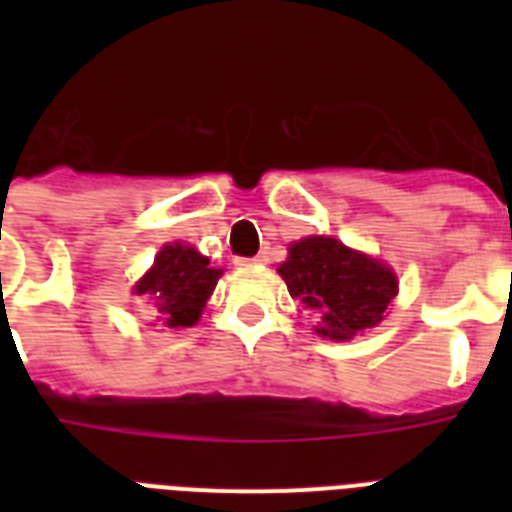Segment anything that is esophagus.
<instances>
[{"instance_id":"1","label":"esophagus","mask_w":512,"mask_h":512,"mask_svg":"<svg viewBox=\"0 0 512 512\" xmlns=\"http://www.w3.org/2000/svg\"><path fill=\"white\" fill-rule=\"evenodd\" d=\"M265 260H268V255H265V252H260V255H255V257H239L236 263H239V265H257V263H265Z\"/></svg>"}]
</instances>
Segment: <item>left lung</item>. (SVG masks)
<instances>
[{
    "mask_svg": "<svg viewBox=\"0 0 512 512\" xmlns=\"http://www.w3.org/2000/svg\"><path fill=\"white\" fill-rule=\"evenodd\" d=\"M279 273L289 295L319 313L316 332L329 340H350L380 324L398 289L390 268L329 236L295 241Z\"/></svg>",
    "mask_w": 512,
    "mask_h": 512,
    "instance_id": "obj_1",
    "label": "left lung"
}]
</instances>
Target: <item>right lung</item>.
<instances>
[{"label":"right lung","instance_id":"obj_1","mask_svg":"<svg viewBox=\"0 0 512 512\" xmlns=\"http://www.w3.org/2000/svg\"><path fill=\"white\" fill-rule=\"evenodd\" d=\"M220 273L193 247L167 244L156 255L154 268L135 284V295H146L154 303L156 321L172 329L191 327L199 321Z\"/></svg>","mask_w":512,"mask_h":512}]
</instances>
